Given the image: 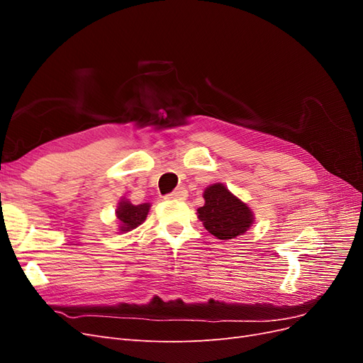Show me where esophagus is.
<instances>
[{"label":"esophagus","instance_id":"obj_1","mask_svg":"<svg viewBox=\"0 0 363 363\" xmlns=\"http://www.w3.org/2000/svg\"><path fill=\"white\" fill-rule=\"evenodd\" d=\"M186 196H188V191H186L184 188H177L174 192L167 195V199L168 200H186Z\"/></svg>","mask_w":363,"mask_h":363}]
</instances>
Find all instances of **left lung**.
<instances>
[{"instance_id": "1", "label": "left lung", "mask_w": 363, "mask_h": 363, "mask_svg": "<svg viewBox=\"0 0 363 363\" xmlns=\"http://www.w3.org/2000/svg\"><path fill=\"white\" fill-rule=\"evenodd\" d=\"M203 196L206 203L196 213L207 232L218 239L228 240L244 235L255 221L251 208L223 183L207 186Z\"/></svg>"}]
</instances>
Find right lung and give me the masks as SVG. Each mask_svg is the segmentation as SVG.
Here are the masks:
<instances>
[{"instance_id": "obj_1", "label": "right lung", "mask_w": 363, "mask_h": 363, "mask_svg": "<svg viewBox=\"0 0 363 363\" xmlns=\"http://www.w3.org/2000/svg\"><path fill=\"white\" fill-rule=\"evenodd\" d=\"M150 203L131 204L128 200H121L116 207V218L119 221V233L130 232L145 221L150 212Z\"/></svg>"}]
</instances>
